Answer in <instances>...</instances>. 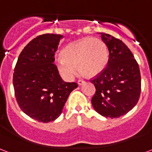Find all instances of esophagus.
<instances>
[{"instance_id": "1", "label": "esophagus", "mask_w": 152, "mask_h": 152, "mask_svg": "<svg viewBox=\"0 0 152 152\" xmlns=\"http://www.w3.org/2000/svg\"><path fill=\"white\" fill-rule=\"evenodd\" d=\"M83 83H85V81L83 80V79H79V80L77 81V84L80 86V85H83Z\"/></svg>"}]
</instances>
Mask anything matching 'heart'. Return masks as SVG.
Wrapping results in <instances>:
<instances>
[{
    "mask_svg": "<svg viewBox=\"0 0 152 152\" xmlns=\"http://www.w3.org/2000/svg\"><path fill=\"white\" fill-rule=\"evenodd\" d=\"M61 58L57 61V66L63 77L72 78L77 74V66L82 74L94 77L107 66L109 51L102 39L85 37L66 45Z\"/></svg>",
    "mask_w": 152,
    "mask_h": 152,
    "instance_id": "b5f03b06",
    "label": "heart"
}]
</instances>
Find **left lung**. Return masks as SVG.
Instances as JSON below:
<instances>
[{"instance_id":"1","label":"left lung","mask_w":152,"mask_h":152,"mask_svg":"<svg viewBox=\"0 0 152 152\" xmlns=\"http://www.w3.org/2000/svg\"><path fill=\"white\" fill-rule=\"evenodd\" d=\"M109 50L106 68L91 78L95 94L91 99L94 110L106 118H119L137 104L141 92V76L132 51L121 40L100 33Z\"/></svg>"}]
</instances>
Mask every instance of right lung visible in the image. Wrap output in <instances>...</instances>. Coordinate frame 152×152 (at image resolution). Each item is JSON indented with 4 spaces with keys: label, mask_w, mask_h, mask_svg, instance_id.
<instances>
[{
    "label": "right lung",
    "mask_w": 152,
    "mask_h": 152,
    "mask_svg": "<svg viewBox=\"0 0 152 152\" xmlns=\"http://www.w3.org/2000/svg\"><path fill=\"white\" fill-rule=\"evenodd\" d=\"M62 36L46 34L37 36L24 48L14 68L12 83L21 110L42 123L55 120L76 83H66L59 75L54 53Z\"/></svg>",
    "instance_id": "add662e5"
}]
</instances>
